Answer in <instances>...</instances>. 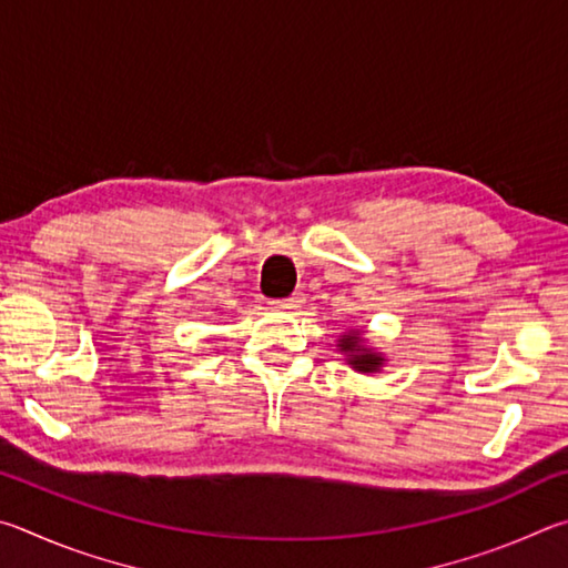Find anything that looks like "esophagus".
<instances>
[{"mask_svg": "<svg viewBox=\"0 0 568 568\" xmlns=\"http://www.w3.org/2000/svg\"><path fill=\"white\" fill-rule=\"evenodd\" d=\"M304 306V294H292L290 300H282V302H274V310L278 312H286V314H296Z\"/></svg>", "mask_w": 568, "mask_h": 568, "instance_id": "obj_1", "label": "esophagus"}]
</instances>
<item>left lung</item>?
<instances>
[{"label":"left lung","mask_w":568,"mask_h":568,"mask_svg":"<svg viewBox=\"0 0 568 568\" xmlns=\"http://www.w3.org/2000/svg\"><path fill=\"white\" fill-rule=\"evenodd\" d=\"M339 352L346 354V362L354 372H362V374H372V372H379L384 366V356L376 354L374 349H366V344L362 339V332H346L344 336H339Z\"/></svg>","instance_id":"8db88e82"}]
</instances>
